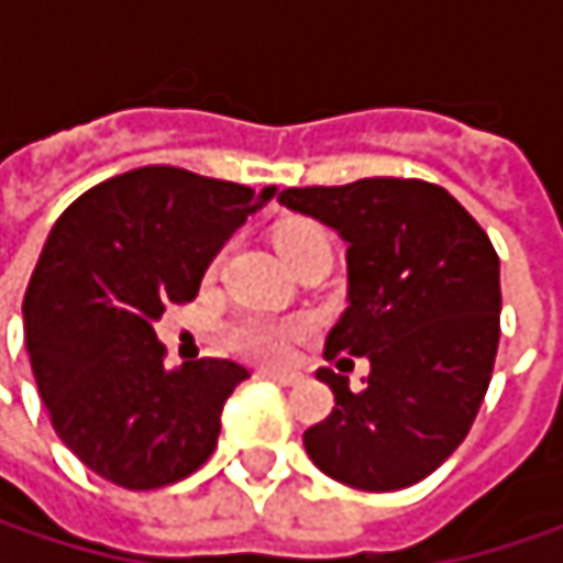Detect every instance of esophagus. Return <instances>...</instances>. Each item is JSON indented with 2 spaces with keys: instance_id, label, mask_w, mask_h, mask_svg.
<instances>
[{
  "instance_id": "1",
  "label": "esophagus",
  "mask_w": 563,
  "mask_h": 563,
  "mask_svg": "<svg viewBox=\"0 0 563 563\" xmlns=\"http://www.w3.org/2000/svg\"><path fill=\"white\" fill-rule=\"evenodd\" d=\"M261 378H267V382H274V385H283V388H289V385L299 382L296 372H261Z\"/></svg>"
}]
</instances>
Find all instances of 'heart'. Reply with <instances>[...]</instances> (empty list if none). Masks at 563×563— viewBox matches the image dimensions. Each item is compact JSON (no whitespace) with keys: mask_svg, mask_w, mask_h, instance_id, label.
<instances>
[{"mask_svg":"<svg viewBox=\"0 0 563 563\" xmlns=\"http://www.w3.org/2000/svg\"><path fill=\"white\" fill-rule=\"evenodd\" d=\"M302 231H316V228H286L280 234H302ZM306 335V322L302 319H277V316H261V312H247V316H238L231 325H228V342L254 358V362H267V365H277L283 358H289V349L296 339Z\"/></svg>","mask_w":563,"mask_h":563,"instance_id":"obj_1","label":"heart"}]
</instances>
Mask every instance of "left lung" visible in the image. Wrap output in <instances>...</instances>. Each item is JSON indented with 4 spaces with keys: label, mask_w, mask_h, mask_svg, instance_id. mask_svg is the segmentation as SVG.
Listing matches in <instances>:
<instances>
[{
    "label": "left lung",
    "mask_w": 563,
    "mask_h": 563,
    "mask_svg": "<svg viewBox=\"0 0 563 563\" xmlns=\"http://www.w3.org/2000/svg\"><path fill=\"white\" fill-rule=\"evenodd\" d=\"M283 208L345 241V312L325 358L365 355L362 391L319 368L332 413L302 433L332 479L394 493L430 476L470 433L499 349V257L473 214L420 178L283 188Z\"/></svg>",
    "instance_id": "left-lung-1"
}]
</instances>
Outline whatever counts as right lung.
Instances as JSON below:
<instances>
[{
	"instance_id": "add662e5",
	"label": "right lung",
	"mask_w": 563,
	"mask_h": 563,
	"mask_svg": "<svg viewBox=\"0 0 563 563\" xmlns=\"http://www.w3.org/2000/svg\"><path fill=\"white\" fill-rule=\"evenodd\" d=\"M247 185L143 166L84 191L55 221L25 289V345L64 446L123 489L191 476L251 378L201 358L169 368L156 322L195 299L224 241L271 201Z\"/></svg>"
}]
</instances>
